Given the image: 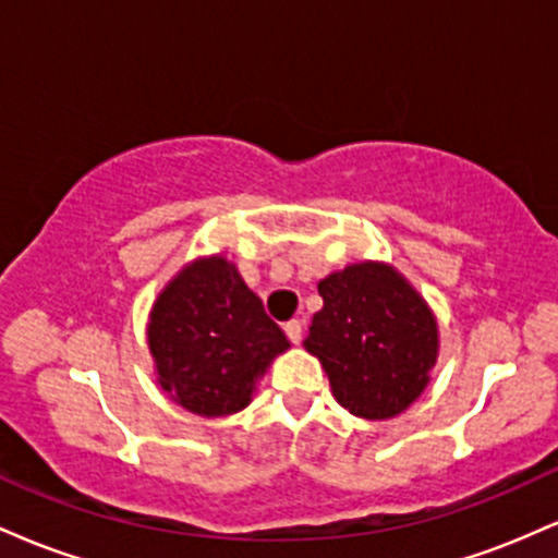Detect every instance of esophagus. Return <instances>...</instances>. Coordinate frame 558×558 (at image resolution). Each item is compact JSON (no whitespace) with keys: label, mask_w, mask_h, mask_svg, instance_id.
<instances>
[{"label":"esophagus","mask_w":558,"mask_h":558,"mask_svg":"<svg viewBox=\"0 0 558 558\" xmlns=\"http://www.w3.org/2000/svg\"><path fill=\"white\" fill-rule=\"evenodd\" d=\"M288 341L291 343H299L301 341V319H288V323L283 325Z\"/></svg>","instance_id":"esophagus-1"}]
</instances>
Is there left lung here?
Wrapping results in <instances>:
<instances>
[{
	"label": "left lung",
	"mask_w": 558,
	"mask_h": 558,
	"mask_svg": "<svg viewBox=\"0 0 558 558\" xmlns=\"http://www.w3.org/2000/svg\"><path fill=\"white\" fill-rule=\"evenodd\" d=\"M323 310L304 349L317 356L332 396L364 420L412 407L438 362V319L422 293L386 262H354L317 283Z\"/></svg>",
	"instance_id": "left-lung-1"
}]
</instances>
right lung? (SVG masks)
<instances>
[{
  "label": "right lung",
  "instance_id": "obj_1",
  "mask_svg": "<svg viewBox=\"0 0 558 558\" xmlns=\"http://www.w3.org/2000/svg\"><path fill=\"white\" fill-rule=\"evenodd\" d=\"M157 386L198 417H228L254 399L275 356L291 349L262 299L222 254L198 257L159 291L146 325Z\"/></svg>",
  "mask_w": 558,
  "mask_h": 558
}]
</instances>
